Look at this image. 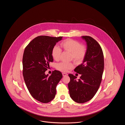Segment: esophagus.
<instances>
[{
    "instance_id": "34e87169",
    "label": "esophagus",
    "mask_w": 125,
    "mask_h": 125,
    "mask_svg": "<svg viewBox=\"0 0 125 125\" xmlns=\"http://www.w3.org/2000/svg\"><path fill=\"white\" fill-rule=\"evenodd\" d=\"M62 75H63V76H67L68 75V74L66 73H63Z\"/></svg>"
}]
</instances>
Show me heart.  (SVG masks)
<instances>
[{
    "mask_svg": "<svg viewBox=\"0 0 125 125\" xmlns=\"http://www.w3.org/2000/svg\"><path fill=\"white\" fill-rule=\"evenodd\" d=\"M61 47L63 50L71 53V59L76 63H81L86 55V49L81 44L76 41L68 39L60 44ZM61 53V50L58 46H55L52 51V56L54 59L56 60L60 59ZM73 67V64L71 63H66L65 62H61L58 64L56 66L57 68L62 72H67L72 69Z\"/></svg>",
    "mask_w": 125,
    "mask_h": 125,
    "instance_id": "1",
    "label": "heart"
}]
</instances>
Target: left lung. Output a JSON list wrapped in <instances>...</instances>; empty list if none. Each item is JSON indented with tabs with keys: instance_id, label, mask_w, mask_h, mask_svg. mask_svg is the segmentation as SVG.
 Here are the masks:
<instances>
[{
	"instance_id": "left-lung-1",
	"label": "left lung",
	"mask_w": 125,
	"mask_h": 125,
	"mask_svg": "<svg viewBox=\"0 0 125 125\" xmlns=\"http://www.w3.org/2000/svg\"><path fill=\"white\" fill-rule=\"evenodd\" d=\"M87 45L86 55L83 63L74 71L81 74L80 79L69 74L70 81L68 84L69 95L78 103L91 100L99 88L104 69V58L99 44L89 36H82Z\"/></svg>"
}]
</instances>
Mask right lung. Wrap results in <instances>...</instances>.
I'll return each instance as SVG.
<instances>
[{"label": "right lung", "mask_w": 125, "mask_h": 125, "mask_svg": "<svg viewBox=\"0 0 125 125\" xmlns=\"http://www.w3.org/2000/svg\"><path fill=\"white\" fill-rule=\"evenodd\" d=\"M63 36H39L25 48L22 59L23 75L31 95L37 101L47 103L56 94V87L62 78V73L54 70L46 74L50 62L53 61L52 51Z\"/></svg>", "instance_id": "add662e5"}]
</instances>
